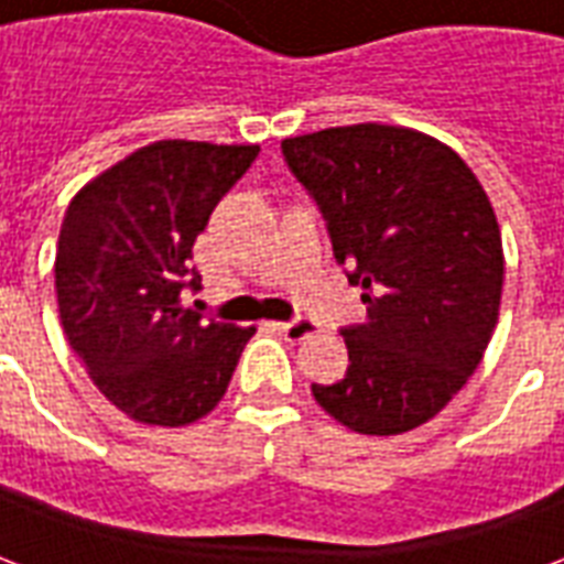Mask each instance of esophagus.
<instances>
[{
	"mask_svg": "<svg viewBox=\"0 0 564 564\" xmlns=\"http://www.w3.org/2000/svg\"><path fill=\"white\" fill-rule=\"evenodd\" d=\"M278 328H281V334L290 339V343H301V339H307L316 334V325H313L311 319H304V316H299V319L292 322H283Z\"/></svg>",
	"mask_w": 564,
	"mask_h": 564,
	"instance_id": "34e87169",
	"label": "esophagus"
}]
</instances>
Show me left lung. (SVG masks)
Returning a JSON list of instances; mask_svg holds the SVG:
<instances>
[{"label": "left lung", "instance_id": "1", "mask_svg": "<svg viewBox=\"0 0 564 564\" xmlns=\"http://www.w3.org/2000/svg\"><path fill=\"white\" fill-rule=\"evenodd\" d=\"M283 162L319 206L367 319L339 328L349 369L313 397L360 435H402L479 367L502 295L494 206L441 141L355 123L283 139Z\"/></svg>", "mask_w": 564, "mask_h": 564}]
</instances>
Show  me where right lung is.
Returning a JSON list of instances; mask_svg holds the SVG:
<instances>
[{
	"label": "right lung",
	"mask_w": 564,
	"mask_h": 564,
	"mask_svg": "<svg viewBox=\"0 0 564 564\" xmlns=\"http://www.w3.org/2000/svg\"><path fill=\"white\" fill-rule=\"evenodd\" d=\"M257 144L156 141L73 197L55 253L64 334L111 405L148 425L213 411L257 328L183 307L195 239Z\"/></svg>",
	"instance_id": "add662e5"
}]
</instances>
